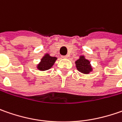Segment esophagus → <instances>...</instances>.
Returning a JSON list of instances; mask_svg holds the SVG:
<instances>
[{
  "label": "esophagus",
  "mask_w": 122,
  "mask_h": 122,
  "mask_svg": "<svg viewBox=\"0 0 122 122\" xmlns=\"http://www.w3.org/2000/svg\"><path fill=\"white\" fill-rule=\"evenodd\" d=\"M68 56H62V58H68Z\"/></svg>",
  "instance_id": "34e87169"
}]
</instances>
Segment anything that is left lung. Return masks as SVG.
Listing matches in <instances>:
<instances>
[{"label": "left lung", "instance_id": "left-lung-1", "mask_svg": "<svg viewBox=\"0 0 122 122\" xmlns=\"http://www.w3.org/2000/svg\"><path fill=\"white\" fill-rule=\"evenodd\" d=\"M75 63L78 71L84 75H87L92 72L93 71V68L90 63V61L88 59L86 58L85 56L83 55L80 56L79 59L75 62Z\"/></svg>", "mask_w": 122, "mask_h": 122}]
</instances>
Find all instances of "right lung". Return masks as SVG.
Instances as JSON below:
<instances>
[{
  "label": "right lung",
  "mask_w": 122,
  "mask_h": 122,
  "mask_svg": "<svg viewBox=\"0 0 122 122\" xmlns=\"http://www.w3.org/2000/svg\"><path fill=\"white\" fill-rule=\"evenodd\" d=\"M58 59L57 57L51 56L49 54H45L41 59V61L36 66V68L41 71H47L51 68L56 62V60Z\"/></svg>",
  "instance_id": "1"
}]
</instances>
